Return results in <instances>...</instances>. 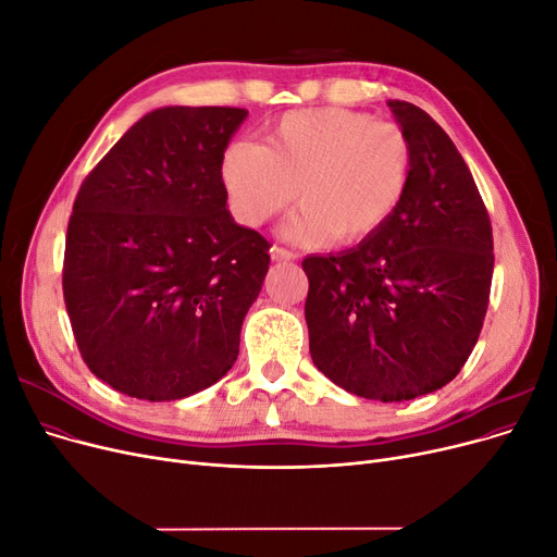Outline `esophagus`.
Returning <instances> with one entry per match:
<instances>
[{
	"instance_id": "1",
	"label": "esophagus",
	"mask_w": 557,
	"mask_h": 557,
	"mask_svg": "<svg viewBox=\"0 0 557 557\" xmlns=\"http://www.w3.org/2000/svg\"><path fill=\"white\" fill-rule=\"evenodd\" d=\"M295 258H297V253L285 249V247H274L272 249V260H276V262H289V260H295Z\"/></svg>"
}]
</instances>
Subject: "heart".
Returning a JSON list of instances; mask_svg holds the SVG:
<instances>
[{
	"mask_svg": "<svg viewBox=\"0 0 557 557\" xmlns=\"http://www.w3.org/2000/svg\"><path fill=\"white\" fill-rule=\"evenodd\" d=\"M414 168L401 126L347 109L293 111L264 145L235 140L222 153V183L235 218L260 226L297 199L285 224L299 243L360 245L404 203Z\"/></svg>",
	"mask_w": 557,
	"mask_h": 557,
	"instance_id": "1",
	"label": "heart"
}]
</instances>
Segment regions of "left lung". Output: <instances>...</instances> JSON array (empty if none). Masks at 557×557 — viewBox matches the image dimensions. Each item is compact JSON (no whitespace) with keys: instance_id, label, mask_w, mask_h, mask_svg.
I'll use <instances>...</instances> for the list:
<instances>
[{"instance_id":"obj_1","label":"left lung","mask_w":557,"mask_h":557,"mask_svg":"<svg viewBox=\"0 0 557 557\" xmlns=\"http://www.w3.org/2000/svg\"><path fill=\"white\" fill-rule=\"evenodd\" d=\"M387 106L414 153L404 203L358 247L301 262L314 367L383 404L458 376L479 342L494 272L487 208L454 140L419 106Z\"/></svg>"}]
</instances>
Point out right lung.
Listing matches in <instances>:
<instances>
[{"label": "right lung", "instance_id": "add662e5", "mask_svg": "<svg viewBox=\"0 0 557 557\" xmlns=\"http://www.w3.org/2000/svg\"><path fill=\"white\" fill-rule=\"evenodd\" d=\"M247 117L228 106L147 113L82 183L63 297L90 372L145 401L218 383L240 354L270 243L235 224L220 165Z\"/></svg>", "mask_w": 557, "mask_h": 557}]
</instances>
